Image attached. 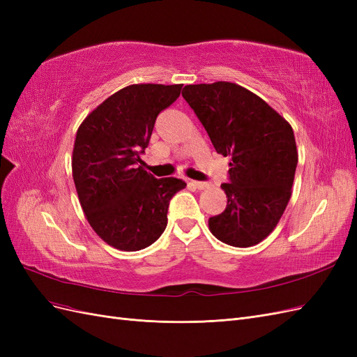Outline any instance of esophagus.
<instances>
[{
	"label": "esophagus",
	"instance_id": "1",
	"mask_svg": "<svg viewBox=\"0 0 357 357\" xmlns=\"http://www.w3.org/2000/svg\"><path fill=\"white\" fill-rule=\"evenodd\" d=\"M190 185H192V186H195V188H197V189H199V190L210 188V183H207V181H190Z\"/></svg>",
	"mask_w": 357,
	"mask_h": 357
}]
</instances>
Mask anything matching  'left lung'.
<instances>
[{
	"label": "left lung",
	"mask_w": 357,
	"mask_h": 357,
	"mask_svg": "<svg viewBox=\"0 0 357 357\" xmlns=\"http://www.w3.org/2000/svg\"><path fill=\"white\" fill-rule=\"evenodd\" d=\"M183 98L195 112L215 152L229 156L228 198L208 220L225 244L252 247L274 231L291 197L298 150L294 129L262 98L240 84H188Z\"/></svg>",
	"instance_id": "left-lung-1"
}]
</instances>
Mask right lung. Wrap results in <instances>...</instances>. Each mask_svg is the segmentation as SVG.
I'll use <instances>...</instances> for the list:
<instances>
[{
	"label": "right lung",
	"mask_w": 357,
	"mask_h": 357,
	"mask_svg": "<svg viewBox=\"0 0 357 357\" xmlns=\"http://www.w3.org/2000/svg\"><path fill=\"white\" fill-rule=\"evenodd\" d=\"M183 84H131L88 114L73 149V178L83 213L107 244L137 252L167 228L171 198L186 183L156 178L138 162L158 114L174 102Z\"/></svg>",
	"instance_id": "1"
}]
</instances>
